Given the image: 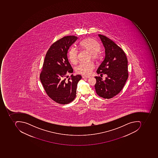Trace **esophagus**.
Instances as JSON below:
<instances>
[{
    "mask_svg": "<svg viewBox=\"0 0 158 158\" xmlns=\"http://www.w3.org/2000/svg\"><path fill=\"white\" fill-rule=\"evenodd\" d=\"M90 77H89V76H85V75H84V76H83V77H82V78H89Z\"/></svg>",
    "mask_w": 158,
    "mask_h": 158,
    "instance_id": "1",
    "label": "esophagus"
}]
</instances>
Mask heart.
Masks as SVG:
<instances>
[{"label": "heart", "mask_w": 158, "mask_h": 158, "mask_svg": "<svg viewBox=\"0 0 158 158\" xmlns=\"http://www.w3.org/2000/svg\"><path fill=\"white\" fill-rule=\"evenodd\" d=\"M80 47L82 49L90 53V59L98 61L101 58L100 52L101 46L98 42L92 38L84 39L80 43ZM68 58L73 64H76L78 60V52L75 48H71L68 52ZM94 68V64L92 62L81 63L76 67L75 71L77 73L83 75H88Z\"/></svg>", "instance_id": "heart-1"}]
</instances>
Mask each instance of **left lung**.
Returning <instances> with one entry per match:
<instances>
[{"instance_id":"obj_1","label":"left lung","mask_w":158,"mask_h":158,"mask_svg":"<svg viewBox=\"0 0 158 158\" xmlns=\"http://www.w3.org/2000/svg\"><path fill=\"white\" fill-rule=\"evenodd\" d=\"M105 48V58L97 70L98 74H106L104 81L95 77V89L97 94L110 99L119 94L128 77V60L124 52L109 38L98 35Z\"/></svg>"}]
</instances>
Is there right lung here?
Segmentation results:
<instances>
[{"label":"right lung","instance_id":"add662e5","mask_svg":"<svg viewBox=\"0 0 158 158\" xmlns=\"http://www.w3.org/2000/svg\"><path fill=\"white\" fill-rule=\"evenodd\" d=\"M78 37L70 35L61 38L52 44L45 55L40 79L48 96L57 103L66 104L75 99L77 86L81 75L67 74L73 72L68 61L67 52Z\"/></svg>","mask_w":158,"mask_h":158}]
</instances>
